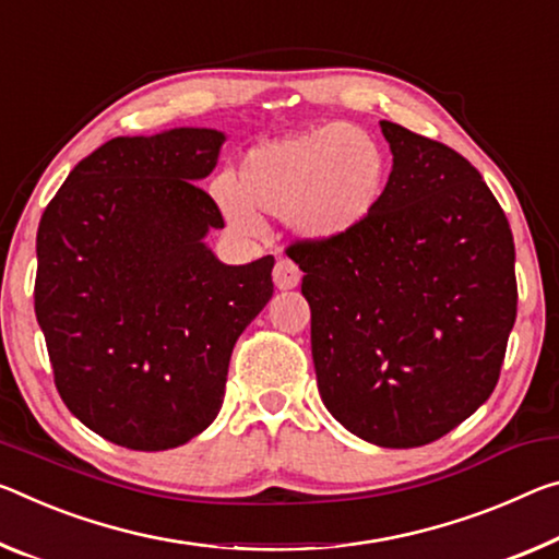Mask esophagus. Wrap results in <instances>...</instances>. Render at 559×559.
<instances>
[{
  "label": "esophagus",
  "mask_w": 559,
  "mask_h": 559,
  "mask_svg": "<svg viewBox=\"0 0 559 559\" xmlns=\"http://www.w3.org/2000/svg\"><path fill=\"white\" fill-rule=\"evenodd\" d=\"M273 283H276V288H281V290L296 288L300 283L298 265L288 259H281L276 265H273Z\"/></svg>",
  "instance_id": "esophagus-1"
}]
</instances>
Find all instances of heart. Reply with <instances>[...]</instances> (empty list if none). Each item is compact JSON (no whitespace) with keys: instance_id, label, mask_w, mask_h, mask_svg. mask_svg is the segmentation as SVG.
Here are the masks:
<instances>
[{"instance_id":"1","label":"heart","mask_w":559,"mask_h":559,"mask_svg":"<svg viewBox=\"0 0 559 559\" xmlns=\"http://www.w3.org/2000/svg\"><path fill=\"white\" fill-rule=\"evenodd\" d=\"M391 162L370 131L325 123L251 148L236 183H214L224 216L243 234H259V216H286L308 241H333L376 214L385 197Z\"/></svg>"}]
</instances>
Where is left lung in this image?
<instances>
[{
  "label": "left lung",
  "mask_w": 559,
  "mask_h": 559,
  "mask_svg": "<svg viewBox=\"0 0 559 559\" xmlns=\"http://www.w3.org/2000/svg\"><path fill=\"white\" fill-rule=\"evenodd\" d=\"M393 152L385 197L333 241H296L311 306L318 393L353 436L420 448L495 391L518 316L515 243L477 168L380 121Z\"/></svg>",
  "instance_id": "8db88e82"
}]
</instances>
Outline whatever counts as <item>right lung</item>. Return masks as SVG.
<instances>
[{"mask_svg": "<svg viewBox=\"0 0 559 559\" xmlns=\"http://www.w3.org/2000/svg\"><path fill=\"white\" fill-rule=\"evenodd\" d=\"M226 136H117L74 166L37 231L34 311L61 401L129 450L179 448L224 403L228 360L273 296V255L221 263L199 189Z\"/></svg>", "mask_w": 559, "mask_h": 559, "instance_id": "obj_1", "label": "right lung"}]
</instances>
